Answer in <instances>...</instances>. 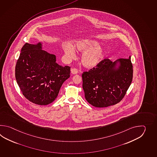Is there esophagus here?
<instances>
[{
	"instance_id": "34e87169",
	"label": "esophagus",
	"mask_w": 157,
	"mask_h": 157,
	"mask_svg": "<svg viewBox=\"0 0 157 157\" xmlns=\"http://www.w3.org/2000/svg\"><path fill=\"white\" fill-rule=\"evenodd\" d=\"M71 72L73 75H76V74H77L78 73V71L76 68H72L71 70Z\"/></svg>"
}]
</instances>
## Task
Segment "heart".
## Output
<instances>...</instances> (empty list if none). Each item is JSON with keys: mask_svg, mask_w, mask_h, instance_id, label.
Returning <instances> with one entry per match:
<instances>
[{"mask_svg": "<svg viewBox=\"0 0 157 157\" xmlns=\"http://www.w3.org/2000/svg\"><path fill=\"white\" fill-rule=\"evenodd\" d=\"M76 47L77 50L83 52L81 62L86 68L91 69L98 67L105 56L104 49L100 47L99 44L95 40L89 39L79 40L76 42ZM63 49L68 59H72L76 56V50L71 44H64Z\"/></svg>", "mask_w": 157, "mask_h": 157, "instance_id": "1", "label": "heart"}]
</instances>
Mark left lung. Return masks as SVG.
Here are the masks:
<instances>
[{
    "label": "left lung",
    "instance_id": "1",
    "mask_svg": "<svg viewBox=\"0 0 157 157\" xmlns=\"http://www.w3.org/2000/svg\"><path fill=\"white\" fill-rule=\"evenodd\" d=\"M132 77L131 56L114 62L109 59L104 60L97 68L82 75L85 99L91 105L98 108L118 103L125 95Z\"/></svg>",
    "mask_w": 157,
    "mask_h": 157
}]
</instances>
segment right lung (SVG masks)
I'll list each match as a JSON object with an SVG mask.
<instances>
[{
  "mask_svg": "<svg viewBox=\"0 0 157 157\" xmlns=\"http://www.w3.org/2000/svg\"><path fill=\"white\" fill-rule=\"evenodd\" d=\"M43 43H26L17 60L15 76L24 97L33 103L45 105L57 98L60 87L70 77V67L62 66L56 57L43 50Z\"/></svg>",
  "mask_w": 157,
  "mask_h": 157,
  "instance_id": "1",
  "label": "right lung"
}]
</instances>
